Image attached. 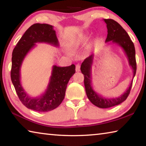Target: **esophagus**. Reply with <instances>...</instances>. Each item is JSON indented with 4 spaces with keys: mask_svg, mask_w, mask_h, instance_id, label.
Wrapping results in <instances>:
<instances>
[{
    "mask_svg": "<svg viewBox=\"0 0 146 146\" xmlns=\"http://www.w3.org/2000/svg\"><path fill=\"white\" fill-rule=\"evenodd\" d=\"M80 64H76V71L78 72V71H80Z\"/></svg>",
    "mask_w": 146,
    "mask_h": 146,
    "instance_id": "obj_1",
    "label": "esophagus"
}]
</instances>
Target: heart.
<instances>
[{
    "instance_id": "b5f03b06",
    "label": "heart",
    "mask_w": 146,
    "mask_h": 146,
    "mask_svg": "<svg viewBox=\"0 0 146 146\" xmlns=\"http://www.w3.org/2000/svg\"><path fill=\"white\" fill-rule=\"evenodd\" d=\"M86 36H82V37H80V38H78V40H76L75 42V43H74L73 44L74 45H75V46H78L79 44H80L81 42H82L84 40V39H86Z\"/></svg>"
}]
</instances>
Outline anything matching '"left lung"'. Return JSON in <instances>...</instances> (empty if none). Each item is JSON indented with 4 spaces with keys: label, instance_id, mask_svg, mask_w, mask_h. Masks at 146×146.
Returning <instances> with one entry per match:
<instances>
[{
    "label": "left lung",
    "instance_id": "8db88e82",
    "mask_svg": "<svg viewBox=\"0 0 146 146\" xmlns=\"http://www.w3.org/2000/svg\"><path fill=\"white\" fill-rule=\"evenodd\" d=\"M108 29V36L106 43L116 44L120 46L124 51L133 70V78L127 90L122 95L115 98H106L99 95L93 90L91 82V66H92L94 54L86 58L81 64V72L84 76V86L86 93L88 99L95 106L100 108H108L120 104L126 100L132 87L133 80L137 71V63L135 58V49L134 44L125 29L117 22L113 19H104Z\"/></svg>",
    "mask_w": 146,
    "mask_h": 146
}]
</instances>
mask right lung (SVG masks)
Returning a JSON list of instances; mask_svg holds the SVG:
<instances>
[{
	"mask_svg": "<svg viewBox=\"0 0 146 146\" xmlns=\"http://www.w3.org/2000/svg\"><path fill=\"white\" fill-rule=\"evenodd\" d=\"M48 43L59 46L53 26L47 24H34L27 29L12 53L11 79L17 95L26 108L38 112L53 110L60 104L65 97L68 83L75 73V66L67 67L53 66L48 87L44 93L36 97L28 95L21 82V68L24 58L36 46V43Z\"/></svg>",
	"mask_w": 146,
	"mask_h": 146,
	"instance_id": "right-lung-1",
	"label": "right lung"
}]
</instances>
